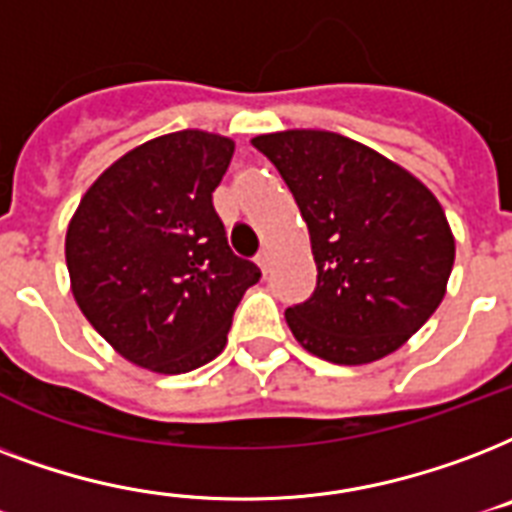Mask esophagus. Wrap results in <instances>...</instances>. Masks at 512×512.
Listing matches in <instances>:
<instances>
[{"instance_id":"34e87169","label":"esophagus","mask_w":512,"mask_h":512,"mask_svg":"<svg viewBox=\"0 0 512 512\" xmlns=\"http://www.w3.org/2000/svg\"><path fill=\"white\" fill-rule=\"evenodd\" d=\"M256 264H259L261 272L267 275V272H269V251H261L259 256H256Z\"/></svg>"}]
</instances>
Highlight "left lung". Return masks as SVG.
I'll return each instance as SVG.
<instances>
[{
  "label": "left lung",
  "instance_id": "obj_1",
  "mask_svg": "<svg viewBox=\"0 0 512 512\" xmlns=\"http://www.w3.org/2000/svg\"><path fill=\"white\" fill-rule=\"evenodd\" d=\"M291 189L310 229L318 283L285 310L312 355L363 366L406 344L438 310L454 267V235L419 178L328 130L251 141Z\"/></svg>",
  "mask_w": 512,
  "mask_h": 512
}]
</instances>
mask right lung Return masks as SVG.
<instances>
[{"label":"right lung","mask_w":512,"mask_h":512,"mask_svg":"<svg viewBox=\"0 0 512 512\" xmlns=\"http://www.w3.org/2000/svg\"><path fill=\"white\" fill-rule=\"evenodd\" d=\"M232 138L178 130L152 138L95 178L71 216L66 267L90 326L122 358L186 374L224 350L259 267L232 253L213 192Z\"/></svg>","instance_id":"obj_1"}]
</instances>
